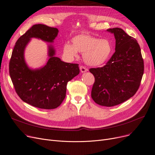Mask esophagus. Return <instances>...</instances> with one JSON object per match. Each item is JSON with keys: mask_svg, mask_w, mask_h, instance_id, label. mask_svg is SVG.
Segmentation results:
<instances>
[{"mask_svg": "<svg viewBox=\"0 0 155 155\" xmlns=\"http://www.w3.org/2000/svg\"><path fill=\"white\" fill-rule=\"evenodd\" d=\"M79 69H80V71L82 73H84V72H86L87 71V69L86 68H84V66H80Z\"/></svg>", "mask_w": 155, "mask_h": 155, "instance_id": "obj_1", "label": "esophagus"}]
</instances>
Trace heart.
<instances>
[{"label":"heart","instance_id":"obj_1","mask_svg":"<svg viewBox=\"0 0 155 155\" xmlns=\"http://www.w3.org/2000/svg\"><path fill=\"white\" fill-rule=\"evenodd\" d=\"M72 45L65 43L64 55L69 58L76 57L79 52H83L84 62L89 65L97 67L108 61L113 47L108 39H100L87 33H81L71 38Z\"/></svg>","mask_w":155,"mask_h":155}]
</instances>
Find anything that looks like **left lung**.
<instances>
[{"mask_svg":"<svg viewBox=\"0 0 155 155\" xmlns=\"http://www.w3.org/2000/svg\"><path fill=\"white\" fill-rule=\"evenodd\" d=\"M114 35L115 51L104 67L90 69L95 81L91 97L97 104L113 107L135 94L144 73V62L137 41L122 29H108Z\"/></svg>","mask_w":155,"mask_h":155,"instance_id":"8db88e82","label":"left lung"}]
</instances>
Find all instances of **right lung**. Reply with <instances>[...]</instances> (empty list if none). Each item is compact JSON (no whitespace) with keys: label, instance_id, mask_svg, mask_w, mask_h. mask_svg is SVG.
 <instances>
[{"label":"right lung","instance_id":"1","mask_svg":"<svg viewBox=\"0 0 155 155\" xmlns=\"http://www.w3.org/2000/svg\"><path fill=\"white\" fill-rule=\"evenodd\" d=\"M58 29L35 25L16 41L9 62V74L17 94L25 103L42 109H54L65 97L68 83L79 74V64L64 62L55 57V49L48 44V59L39 68L26 62L25 51L31 38L53 43Z\"/></svg>","mask_w":155,"mask_h":155}]
</instances>
